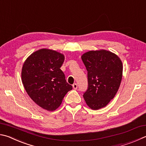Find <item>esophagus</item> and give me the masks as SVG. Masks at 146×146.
I'll list each match as a JSON object with an SVG mask.
<instances>
[{
  "instance_id": "1",
  "label": "esophagus",
  "mask_w": 146,
  "mask_h": 146,
  "mask_svg": "<svg viewBox=\"0 0 146 146\" xmlns=\"http://www.w3.org/2000/svg\"><path fill=\"white\" fill-rule=\"evenodd\" d=\"M77 87H78L77 84H73V88L74 89H77Z\"/></svg>"
}]
</instances>
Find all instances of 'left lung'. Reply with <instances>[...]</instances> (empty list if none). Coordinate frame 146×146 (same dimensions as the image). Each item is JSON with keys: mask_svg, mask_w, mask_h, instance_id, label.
<instances>
[{"mask_svg": "<svg viewBox=\"0 0 146 146\" xmlns=\"http://www.w3.org/2000/svg\"><path fill=\"white\" fill-rule=\"evenodd\" d=\"M81 58L88 77V89L84 98L90 108L100 109L106 107L118 91L123 76V63L117 55L106 50H91Z\"/></svg>", "mask_w": 146, "mask_h": 146, "instance_id": "obj_1", "label": "left lung"}]
</instances>
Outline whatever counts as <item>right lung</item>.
<instances>
[{"instance_id":"obj_1","label":"right lung","mask_w":146,"mask_h":146,"mask_svg":"<svg viewBox=\"0 0 146 146\" xmlns=\"http://www.w3.org/2000/svg\"><path fill=\"white\" fill-rule=\"evenodd\" d=\"M64 55L55 50L42 48L27 58L22 69V81L29 97L48 111L56 110L72 86L66 82L60 67Z\"/></svg>"}]
</instances>
